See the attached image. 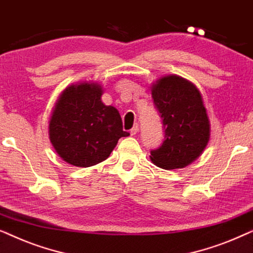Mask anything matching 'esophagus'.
Wrapping results in <instances>:
<instances>
[{"mask_svg": "<svg viewBox=\"0 0 253 253\" xmlns=\"http://www.w3.org/2000/svg\"><path fill=\"white\" fill-rule=\"evenodd\" d=\"M138 131H139V126H138V124H134L132 129L130 130V134H131V136H134V134H136Z\"/></svg>", "mask_w": 253, "mask_h": 253, "instance_id": "1", "label": "esophagus"}]
</instances>
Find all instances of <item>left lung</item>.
<instances>
[{"mask_svg":"<svg viewBox=\"0 0 253 253\" xmlns=\"http://www.w3.org/2000/svg\"><path fill=\"white\" fill-rule=\"evenodd\" d=\"M151 92L166 129L164 143L151 151V160L162 169L184 168L203 154L211 138L202 93L177 75L157 79Z\"/></svg>","mask_w":253,"mask_h":253,"instance_id":"1","label":"left lung"}]
</instances>
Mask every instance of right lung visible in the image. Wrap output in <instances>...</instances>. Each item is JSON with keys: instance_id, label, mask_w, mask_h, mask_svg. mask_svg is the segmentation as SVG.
Returning <instances> with one entry per match:
<instances>
[{"instance_id": "1", "label": "right lung", "mask_w": 253, "mask_h": 253, "mask_svg": "<svg viewBox=\"0 0 253 253\" xmlns=\"http://www.w3.org/2000/svg\"><path fill=\"white\" fill-rule=\"evenodd\" d=\"M103 87L96 82H83L65 87L51 110L48 136L56 153L69 165L91 167L109 157L123 131L115 107L106 106Z\"/></svg>"}]
</instances>
